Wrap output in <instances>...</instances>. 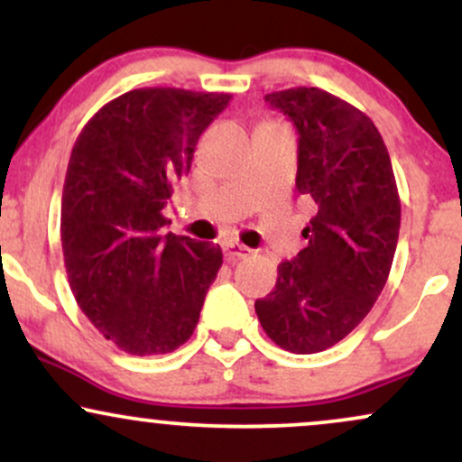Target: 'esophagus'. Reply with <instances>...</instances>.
I'll list each match as a JSON object with an SVG mask.
<instances>
[{
    "mask_svg": "<svg viewBox=\"0 0 462 462\" xmlns=\"http://www.w3.org/2000/svg\"><path fill=\"white\" fill-rule=\"evenodd\" d=\"M224 254H226L227 261L235 263V261H241V258L252 256V249L245 247V245H241V243L230 241V243H226V245H224Z\"/></svg>",
    "mask_w": 462,
    "mask_h": 462,
    "instance_id": "obj_1",
    "label": "esophagus"
}]
</instances>
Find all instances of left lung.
Masks as SVG:
<instances>
[{"instance_id":"1","label":"left lung","mask_w":462,"mask_h":462,"mask_svg":"<svg viewBox=\"0 0 462 462\" xmlns=\"http://www.w3.org/2000/svg\"><path fill=\"white\" fill-rule=\"evenodd\" d=\"M264 102L298 130L295 187L317 204L306 245L278 264V282L256 300L263 330L293 354L337 346L383 293L397 236L400 195L378 128L352 104L321 88H286Z\"/></svg>"}]
</instances>
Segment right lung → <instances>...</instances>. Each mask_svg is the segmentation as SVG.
I'll use <instances>...</instances> for the list:
<instances>
[{
    "label": "right lung",
    "instance_id": "add662e5",
    "mask_svg": "<svg viewBox=\"0 0 462 462\" xmlns=\"http://www.w3.org/2000/svg\"><path fill=\"white\" fill-rule=\"evenodd\" d=\"M230 99L134 88L97 110L71 150L60 208L69 284L93 326L134 356L189 341L224 263L219 245L162 235V208Z\"/></svg>",
    "mask_w": 462,
    "mask_h": 462
}]
</instances>
